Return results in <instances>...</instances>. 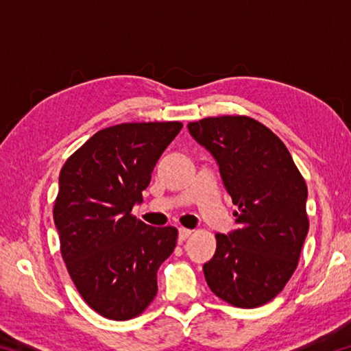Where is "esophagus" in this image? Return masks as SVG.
<instances>
[{"label": "esophagus", "instance_id": "1", "mask_svg": "<svg viewBox=\"0 0 351 351\" xmlns=\"http://www.w3.org/2000/svg\"><path fill=\"white\" fill-rule=\"evenodd\" d=\"M190 235H192V230L181 228V229H180V232H178V240H180V241L182 243V241H186Z\"/></svg>", "mask_w": 351, "mask_h": 351}]
</instances>
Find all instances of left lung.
Masks as SVG:
<instances>
[{
    "label": "left lung",
    "instance_id": "obj_1",
    "mask_svg": "<svg viewBox=\"0 0 351 351\" xmlns=\"http://www.w3.org/2000/svg\"><path fill=\"white\" fill-rule=\"evenodd\" d=\"M187 128L217 161L239 207V229L215 235L217 251L203 266L206 282L234 306L268 304L295 271L310 228L305 180L283 142L255 119L207 117Z\"/></svg>",
    "mask_w": 351,
    "mask_h": 351
}]
</instances>
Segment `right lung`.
<instances>
[{"label": "right lung", "mask_w": 351, "mask_h": 351, "mask_svg": "<svg viewBox=\"0 0 351 351\" xmlns=\"http://www.w3.org/2000/svg\"><path fill=\"white\" fill-rule=\"evenodd\" d=\"M181 122L119 123L97 132L58 176L54 223L62 257L83 300L100 316H139L158 293V269L176 246V228L132 215Z\"/></svg>", "instance_id": "obj_1"}]
</instances>
